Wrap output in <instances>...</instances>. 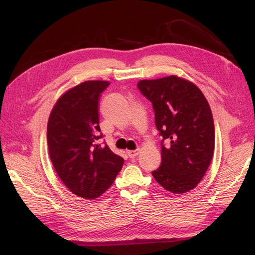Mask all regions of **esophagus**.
I'll list each match as a JSON object with an SVG mask.
<instances>
[{
    "label": "esophagus",
    "instance_id": "obj_1",
    "mask_svg": "<svg viewBox=\"0 0 255 255\" xmlns=\"http://www.w3.org/2000/svg\"><path fill=\"white\" fill-rule=\"evenodd\" d=\"M138 150H134V151H128V155L129 158H135L138 155Z\"/></svg>",
    "mask_w": 255,
    "mask_h": 255
}]
</instances>
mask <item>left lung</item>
<instances>
[{
  "instance_id": "1",
  "label": "left lung",
  "mask_w": 255,
  "mask_h": 255,
  "mask_svg": "<svg viewBox=\"0 0 255 255\" xmlns=\"http://www.w3.org/2000/svg\"><path fill=\"white\" fill-rule=\"evenodd\" d=\"M137 87L152 103L155 126L163 137L161 164L152 175L173 194L194 189L210 166L215 149V127L207 100L195 84L175 75L142 80Z\"/></svg>"
}]
</instances>
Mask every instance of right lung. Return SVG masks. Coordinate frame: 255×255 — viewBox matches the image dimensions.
Segmentation results:
<instances>
[{
  "instance_id": "right-lung-1",
  "label": "right lung",
  "mask_w": 255,
  "mask_h": 255,
  "mask_svg": "<svg viewBox=\"0 0 255 255\" xmlns=\"http://www.w3.org/2000/svg\"><path fill=\"white\" fill-rule=\"evenodd\" d=\"M105 81H88L68 90L51 112L48 146L60 180L74 195L96 199L111 187L125 159L101 145L99 101L109 87Z\"/></svg>"
}]
</instances>
